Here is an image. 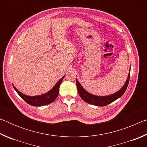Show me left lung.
<instances>
[{
  "mask_svg": "<svg viewBox=\"0 0 147 147\" xmlns=\"http://www.w3.org/2000/svg\"><path fill=\"white\" fill-rule=\"evenodd\" d=\"M130 71L129 72L128 76L126 80L125 84L123 86L120 90L116 92L115 93H113L112 94L108 96H96L93 95V94H90L88 93V91H86L85 89L83 88V87L81 86V84H80L78 80L76 79V83L77 86V88H78V91L79 95L80 96V97L82 98V100L88 102L90 104H93V105H95L97 106H104L108 105V104L113 102V101H115L117 99L120 98L121 96L123 95L125 92L126 88H127L129 80H130Z\"/></svg>",
  "mask_w": 147,
  "mask_h": 147,
  "instance_id": "left-lung-1",
  "label": "left lung"
}]
</instances>
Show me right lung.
<instances>
[{
	"instance_id": "right-lung-1",
	"label": "right lung",
	"mask_w": 147,
	"mask_h": 147,
	"mask_svg": "<svg viewBox=\"0 0 147 147\" xmlns=\"http://www.w3.org/2000/svg\"><path fill=\"white\" fill-rule=\"evenodd\" d=\"M63 78L64 76L62 77L58 82L56 84V85L54 86L49 91H48L46 93L41 94V95L38 96H27L26 94H24L21 93L19 91L17 90L14 86H13L15 90L16 91L19 95L21 96L24 101L26 102L28 104H30V105L33 106H42L53 102L56 100V98H57V96H58L59 94V86H60L61 83L62 82V81H63Z\"/></svg>"
}]
</instances>
